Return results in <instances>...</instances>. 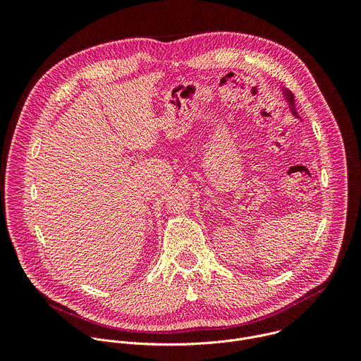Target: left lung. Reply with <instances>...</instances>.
<instances>
[{"label":"left lung","instance_id":"8db88e82","mask_svg":"<svg viewBox=\"0 0 361 361\" xmlns=\"http://www.w3.org/2000/svg\"><path fill=\"white\" fill-rule=\"evenodd\" d=\"M283 92H284V95H286V98H287V101H288L291 113H293L294 116H297V111H295V107H294V95H293L290 91H287L286 88H283ZM297 117H298V116H297Z\"/></svg>","mask_w":361,"mask_h":361}]
</instances>
